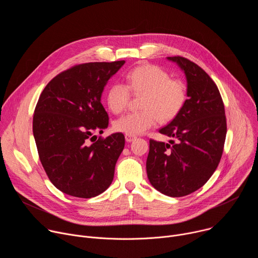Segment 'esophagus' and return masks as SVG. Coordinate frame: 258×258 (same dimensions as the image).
Wrapping results in <instances>:
<instances>
[{"label":"esophagus","instance_id":"obj_1","mask_svg":"<svg viewBox=\"0 0 258 258\" xmlns=\"http://www.w3.org/2000/svg\"><path fill=\"white\" fill-rule=\"evenodd\" d=\"M136 139L135 136H131V135H125V141L126 142H133Z\"/></svg>","mask_w":258,"mask_h":258}]
</instances>
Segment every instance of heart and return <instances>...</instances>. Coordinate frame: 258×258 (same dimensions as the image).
<instances>
[{"mask_svg": "<svg viewBox=\"0 0 258 258\" xmlns=\"http://www.w3.org/2000/svg\"><path fill=\"white\" fill-rule=\"evenodd\" d=\"M126 85L113 83L106 94L108 108L115 114L126 108L131 92L142 96L139 112L127 113L113 123L114 128L131 136L143 134L158 120L168 122L175 118L186 104L188 93L185 83L170 79L169 73L159 66L142 64L127 72Z\"/></svg>", "mask_w": 258, "mask_h": 258, "instance_id": "b5f03b06", "label": "heart"}]
</instances>
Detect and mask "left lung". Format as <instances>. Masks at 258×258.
<instances>
[{"label":"left lung","mask_w":258,"mask_h":258,"mask_svg":"<svg viewBox=\"0 0 258 258\" xmlns=\"http://www.w3.org/2000/svg\"><path fill=\"white\" fill-rule=\"evenodd\" d=\"M167 59L185 73L188 99L179 114L159 130L175 142L150 140L146 169L157 191L182 197L200 189L215 171L224 151L227 119L222 96L207 73L187 58Z\"/></svg>","instance_id":"left-lung-1"}]
</instances>
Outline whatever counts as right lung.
Here are the masks:
<instances>
[{"label": "right lung", "mask_w": 258, "mask_h": 258, "mask_svg": "<svg viewBox=\"0 0 258 258\" xmlns=\"http://www.w3.org/2000/svg\"><path fill=\"white\" fill-rule=\"evenodd\" d=\"M125 63L91 62L56 76L34 109L32 132L42 165L53 185L79 198L100 195L111 185L124 136L97 140L109 117L101 103L107 82Z\"/></svg>", "instance_id": "1"}]
</instances>
